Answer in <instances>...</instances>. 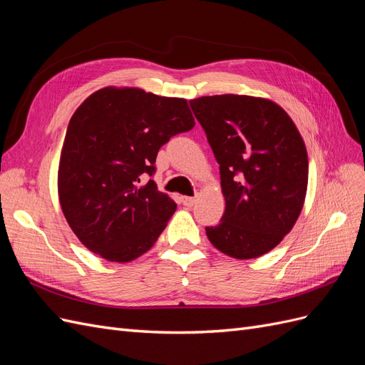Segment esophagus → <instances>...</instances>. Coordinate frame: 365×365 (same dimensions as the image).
I'll return each instance as SVG.
<instances>
[{
    "label": "esophagus",
    "mask_w": 365,
    "mask_h": 365,
    "mask_svg": "<svg viewBox=\"0 0 365 365\" xmlns=\"http://www.w3.org/2000/svg\"><path fill=\"white\" fill-rule=\"evenodd\" d=\"M195 201H196L195 197H190V196H182V197H181V202H182V205H184V207H187V208L193 207Z\"/></svg>",
    "instance_id": "34e87169"
}]
</instances>
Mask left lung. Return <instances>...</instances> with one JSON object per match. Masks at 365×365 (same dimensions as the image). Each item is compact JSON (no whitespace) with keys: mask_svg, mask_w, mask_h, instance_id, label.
<instances>
[{"mask_svg":"<svg viewBox=\"0 0 365 365\" xmlns=\"http://www.w3.org/2000/svg\"><path fill=\"white\" fill-rule=\"evenodd\" d=\"M219 164L225 212L205 233L220 252L256 259L277 247L302 213L307 152L292 118L269 98L222 94L190 101Z\"/></svg>","mask_w":365,"mask_h":365,"instance_id":"left-lung-1","label":"left lung"}]
</instances>
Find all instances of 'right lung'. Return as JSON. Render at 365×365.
Returning a JSON list of instances; mask_svg holds the SVG:
<instances>
[{"instance_id":"add662e5","label":"right lung","mask_w":365,"mask_h":365,"mask_svg":"<svg viewBox=\"0 0 365 365\" xmlns=\"http://www.w3.org/2000/svg\"><path fill=\"white\" fill-rule=\"evenodd\" d=\"M195 126L185 98L140 88L106 86L73 114L58 170L65 219L98 256L128 263L149 251L176 204L149 180L157 153L173 135Z\"/></svg>"}]
</instances>
